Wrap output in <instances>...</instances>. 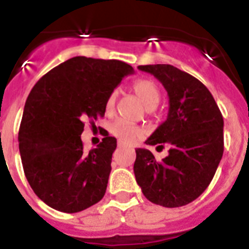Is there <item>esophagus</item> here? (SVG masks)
Segmentation results:
<instances>
[{"instance_id": "34e87169", "label": "esophagus", "mask_w": 249, "mask_h": 249, "mask_svg": "<svg viewBox=\"0 0 249 249\" xmlns=\"http://www.w3.org/2000/svg\"><path fill=\"white\" fill-rule=\"evenodd\" d=\"M118 146H119V148H122V146H124V142H123V141H118Z\"/></svg>"}]
</instances>
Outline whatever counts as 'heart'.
<instances>
[{"label":"heart","instance_id":"obj_1","mask_svg":"<svg viewBox=\"0 0 249 249\" xmlns=\"http://www.w3.org/2000/svg\"><path fill=\"white\" fill-rule=\"evenodd\" d=\"M132 90L136 93V96L145 105V108H156L160 99V91L158 86L153 82L152 79L141 78L135 81L132 85ZM115 105V92H112L105 101V110L107 113H112ZM110 134L118 137L123 142H134L137 139H140L142 135V130L134 123L127 122L124 119H115L109 124Z\"/></svg>","mask_w":249,"mask_h":249}]
</instances>
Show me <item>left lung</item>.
I'll use <instances>...</instances> for the list:
<instances>
[{
    "mask_svg": "<svg viewBox=\"0 0 249 249\" xmlns=\"http://www.w3.org/2000/svg\"><path fill=\"white\" fill-rule=\"evenodd\" d=\"M162 83L168 95L167 119L146 145L170 146L158 162L148 149H136L135 178L152 203L175 208L190 203L210 185L224 153V119L203 83L170 64L139 65Z\"/></svg>",
    "mask_w": 249,
    "mask_h": 249,
    "instance_id": "obj_1",
    "label": "left lung"
}]
</instances>
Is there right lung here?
<instances>
[{"instance_id": "obj_1", "label": "right lung", "mask_w": 249, "mask_h": 249, "mask_svg": "<svg viewBox=\"0 0 249 249\" xmlns=\"http://www.w3.org/2000/svg\"><path fill=\"white\" fill-rule=\"evenodd\" d=\"M134 68L119 60L75 56L32 89L19 128L24 174L39 199L75 213L103 199L117 139L105 135L85 152V121L104 117L105 101Z\"/></svg>"}]
</instances>
